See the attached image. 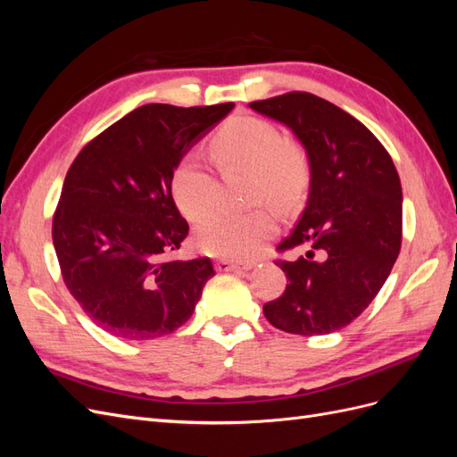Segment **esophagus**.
I'll use <instances>...</instances> for the list:
<instances>
[{"label": "esophagus", "instance_id": "1", "mask_svg": "<svg viewBox=\"0 0 457 457\" xmlns=\"http://www.w3.org/2000/svg\"><path fill=\"white\" fill-rule=\"evenodd\" d=\"M215 269L219 272H227V270H245L252 269L250 262H238V261H228V259H217L215 261Z\"/></svg>", "mask_w": 457, "mask_h": 457}]
</instances>
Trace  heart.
<instances>
[{
	"mask_svg": "<svg viewBox=\"0 0 457 457\" xmlns=\"http://www.w3.org/2000/svg\"><path fill=\"white\" fill-rule=\"evenodd\" d=\"M212 152L223 173H252L253 202L267 200L280 210H289L303 195L307 183L305 154L265 120L232 118L213 137ZM171 195L188 220H200L213 212L219 181L198 154H187L171 173ZM276 228V217L265 207L250 213L223 212L196 228L195 245L205 255L245 261L259 253Z\"/></svg>",
	"mask_w": 457,
	"mask_h": 457,
	"instance_id": "obj_1",
	"label": "heart"
}]
</instances>
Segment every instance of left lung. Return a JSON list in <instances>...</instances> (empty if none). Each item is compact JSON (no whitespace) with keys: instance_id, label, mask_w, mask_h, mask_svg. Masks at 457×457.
Returning a JSON list of instances; mask_svg holds the SVG:
<instances>
[{"instance_id":"8db88e82","label":"left lung","mask_w":457,"mask_h":457,"mask_svg":"<svg viewBox=\"0 0 457 457\" xmlns=\"http://www.w3.org/2000/svg\"><path fill=\"white\" fill-rule=\"evenodd\" d=\"M307 148L311 190L295 228L276 252L305 247L286 272L267 320L295 336H326L351 324L379 294L403 245V188L389 152L364 123L307 91L253 101Z\"/></svg>"}]
</instances>
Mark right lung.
<instances>
[{
    "label": "right lung",
    "instance_id": "obj_1",
    "mask_svg": "<svg viewBox=\"0 0 457 457\" xmlns=\"http://www.w3.org/2000/svg\"><path fill=\"white\" fill-rule=\"evenodd\" d=\"M232 108L139 106L91 139L68 170L53 245L68 292L108 334L154 339L195 312L215 270L210 257L170 259L188 234L171 173Z\"/></svg>",
    "mask_w": 457,
    "mask_h": 457
}]
</instances>
